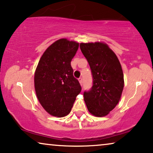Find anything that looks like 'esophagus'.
Here are the masks:
<instances>
[{
    "instance_id": "1",
    "label": "esophagus",
    "mask_w": 153,
    "mask_h": 153,
    "mask_svg": "<svg viewBox=\"0 0 153 153\" xmlns=\"http://www.w3.org/2000/svg\"><path fill=\"white\" fill-rule=\"evenodd\" d=\"M79 83H80L81 85L83 84V79H82V78H81V77L79 78Z\"/></svg>"
}]
</instances>
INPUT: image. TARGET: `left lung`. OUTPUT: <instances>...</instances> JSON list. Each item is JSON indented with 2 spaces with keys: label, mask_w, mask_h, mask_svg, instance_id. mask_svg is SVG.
Here are the masks:
<instances>
[{
  "label": "left lung",
  "mask_w": 153,
  "mask_h": 153,
  "mask_svg": "<svg viewBox=\"0 0 153 153\" xmlns=\"http://www.w3.org/2000/svg\"><path fill=\"white\" fill-rule=\"evenodd\" d=\"M93 76V86L83 93L88 110L93 116H105L116 107L124 88L122 67L114 51L103 42L81 43Z\"/></svg>",
  "instance_id": "8db88e82"
}]
</instances>
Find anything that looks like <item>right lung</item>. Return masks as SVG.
Returning <instances> with one entry per match:
<instances>
[{
    "mask_svg": "<svg viewBox=\"0 0 153 153\" xmlns=\"http://www.w3.org/2000/svg\"><path fill=\"white\" fill-rule=\"evenodd\" d=\"M79 43L60 39L44 52L35 72L34 83L39 103L51 116L70 114L76 97L81 93L79 81L73 76L71 61Z\"/></svg>",
    "mask_w": 153,
    "mask_h": 153,
    "instance_id": "add662e5",
    "label": "right lung"
}]
</instances>
